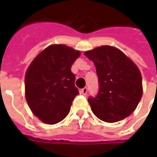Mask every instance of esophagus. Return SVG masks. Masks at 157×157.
<instances>
[{"instance_id":"1","label":"esophagus","mask_w":157,"mask_h":157,"mask_svg":"<svg viewBox=\"0 0 157 157\" xmlns=\"http://www.w3.org/2000/svg\"><path fill=\"white\" fill-rule=\"evenodd\" d=\"M87 91H88V90H87V88H83L82 90H81V94H84V95H86V94H87Z\"/></svg>"}]
</instances>
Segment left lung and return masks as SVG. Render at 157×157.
<instances>
[{
    "label": "left lung",
    "mask_w": 157,
    "mask_h": 157,
    "mask_svg": "<svg viewBox=\"0 0 157 157\" xmlns=\"http://www.w3.org/2000/svg\"><path fill=\"white\" fill-rule=\"evenodd\" d=\"M94 62L99 90L88 98L94 114L105 122L126 118L136 109L143 95L139 67L117 48L103 45L85 53Z\"/></svg>",
    "instance_id": "left-lung-1"
}]
</instances>
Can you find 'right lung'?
<instances>
[{"instance_id": "1", "label": "right lung", "mask_w": 157, "mask_h": 157, "mask_svg": "<svg viewBox=\"0 0 157 157\" xmlns=\"http://www.w3.org/2000/svg\"><path fill=\"white\" fill-rule=\"evenodd\" d=\"M81 53L65 45H51L29 65L25 75V96L36 117L54 124L67 116L77 94L71 65Z\"/></svg>"}]
</instances>
